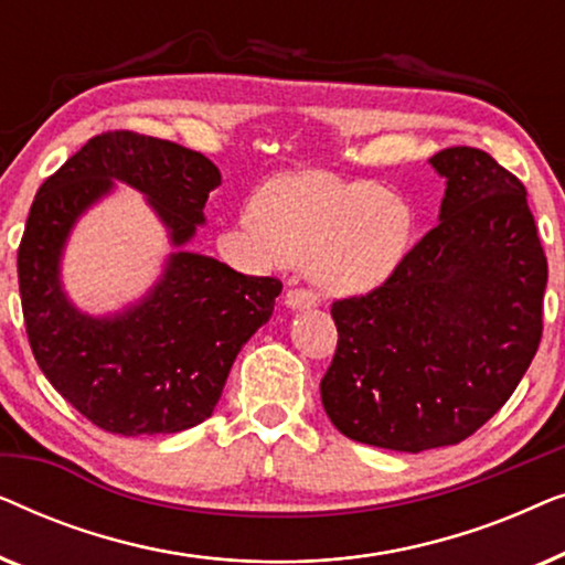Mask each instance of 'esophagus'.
I'll use <instances>...</instances> for the list:
<instances>
[{"mask_svg":"<svg viewBox=\"0 0 565 565\" xmlns=\"http://www.w3.org/2000/svg\"><path fill=\"white\" fill-rule=\"evenodd\" d=\"M316 303H319V296H316L313 290H306V288L288 290V296H285V306H290V308H313Z\"/></svg>","mask_w":565,"mask_h":565,"instance_id":"obj_1","label":"esophagus"}]
</instances>
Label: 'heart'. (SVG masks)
<instances>
[{"label": "heart", "mask_w": 565, "mask_h": 565, "mask_svg": "<svg viewBox=\"0 0 565 565\" xmlns=\"http://www.w3.org/2000/svg\"><path fill=\"white\" fill-rule=\"evenodd\" d=\"M246 228L331 292L365 290L404 257L414 213L404 198L375 182H339L327 174L285 177L265 195V215Z\"/></svg>", "instance_id": "1"}]
</instances>
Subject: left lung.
I'll use <instances>...</instances> for the list:
<instances>
[{
	"label": "left lung",
	"instance_id": "left-lung-1",
	"mask_svg": "<svg viewBox=\"0 0 565 565\" xmlns=\"http://www.w3.org/2000/svg\"><path fill=\"white\" fill-rule=\"evenodd\" d=\"M439 223L373 290L337 298L339 339L321 377L329 419L398 452L458 445L507 404L543 337L547 259L524 184L452 146Z\"/></svg>",
	"mask_w": 565,
	"mask_h": 565
}]
</instances>
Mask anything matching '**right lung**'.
<instances>
[{"instance_id":"obj_1","label":"right lung","mask_w":565,"mask_h":565,"mask_svg":"<svg viewBox=\"0 0 565 565\" xmlns=\"http://www.w3.org/2000/svg\"><path fill=\"white\" fill-rule=\"evenodd\" d=\"M113 180L149 195L172 242L203 223L221 172L200 151L136 130L89 138L41 184L18 249L30 350L49 383L99 429L172 435L213 414L236 354L269 321L282 282L177 252L151 296L115 319H89L58 285L68 228Z\"/></svg>"}]
</instances>
